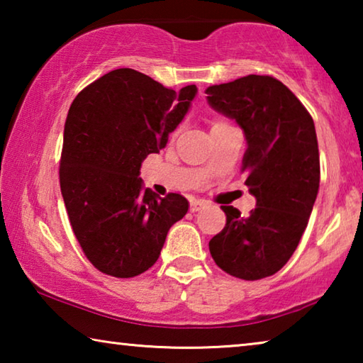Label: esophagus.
I'll use <instances>...</instances> for the list:
<instances>
[{"mask_svg": "<svg viewBox=\"0 0 363 363\" xmlns=\"http://www.w3.org/2000/svg\"><path fill=\"white\" fill-rule=\"evenodd\" d=\"M206 205H208V203H206L205 200H192V201H190V211L196 213V211L203 210V208H205Z\"/></svg>", "mask_w": 363, "mask_h": 363, "instance_id": "1", "label": "esophagus"}]
</instances>
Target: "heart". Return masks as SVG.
Returning a JSON list of instances; mask_svg holds the SVG:
<instances>
[{
	"instance_id": "b5f03b06",
	"label": "heart",
	"mask_w": 363,
	"mask_h": 363,
	"mask_svg": "<svg viewBox=\"0 0 363 363\" xmlns=\"http://www.w3.org/2000/svg\"><path fill=\"white\" fill-rule=\"evenodd\" d=\"M224 125H229V123H227L225 120H223V118H216L213 121V125H211V128H218V126H224Z\"/></svg>"
}]
</instances>
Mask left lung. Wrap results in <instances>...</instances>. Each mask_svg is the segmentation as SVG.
I'll return each mask as SVG.
<instances>
[{
  "mask_svg": "<svg viewBox=\"0 0 363 363\" xmlns=\"http://www.w3.org/2000/svg\"><path fill=\"white\" fill-rule=\"evenodd\" d=\"M206 94L210 106L245 133L242 173L256 199L250 216L220 206L225 227L210 240V253L232 277H269L294 253L315 203L320 158L314 120L284 83L269 75L214 84Z\"/></svg>",
  "mask_w": 363,
  "mask_h": 363,
  "instance_id": "1",
  "label": "left lung"
}]
</instances>
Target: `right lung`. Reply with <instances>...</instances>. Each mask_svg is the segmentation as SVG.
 Instances as JSON below:
<instances>
[{"label":"right lung","mask_w":363,"mask_h":363,"mask_svg":"<svg viewBox=\"0 0 363 363\" xmlns=\"http://www.w3.org/2000/svg\"><path fill=\"white\" fill-rule=\"evenodd\" d=\"M196 86L164 88L133 69L96 79L72 102L60 155V192L84 256L101 272L130 279L157 262L169 227L186 216L179 194L144 189L140 164L186 116Z\"/></svg>","instance_id":"1"}]
</instances>
